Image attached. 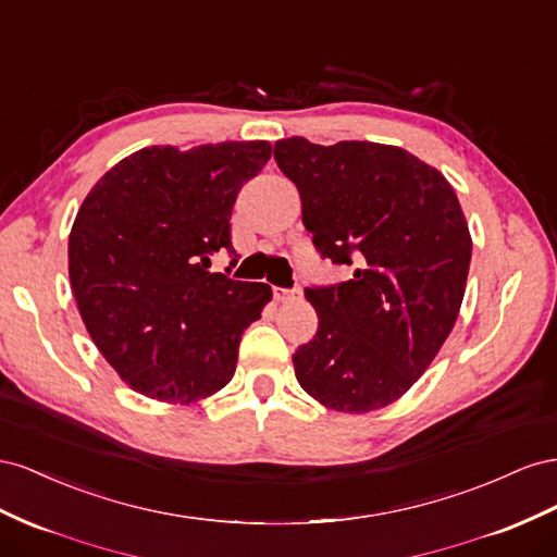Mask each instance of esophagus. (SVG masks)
I'll list each match as a JSON object with an SVG mask.
<instances>
[{
	"mask_svg": "<svg viewBox=\"0 0 557 557\" xmlns=\"http://www.w3.org/2000/svg\"><path fill=\"white\" fill-rule=\"evenodd\" d=\"M273 294H275L277 300H294V298H300V294H304V289H300V287H292V289L275 287Z\"/></svg>",
	"mask_w": 557,
	"mask_h": 557,
	"instance_id": "obj_1",
	"label": "esophagus"
}]
</instances>
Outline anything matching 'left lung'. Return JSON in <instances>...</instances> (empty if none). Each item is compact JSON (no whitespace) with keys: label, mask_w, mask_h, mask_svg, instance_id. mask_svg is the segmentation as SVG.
<instances>
[{"label":"left lung","mask_w":557,"mask_h":557,"mask_svg":"<svg viewBox=\"0 0 557 557\" xmlns=\"http://www.w3.org/2000/svg\"><path fill=\"white\" fill-rule=\"evenodd\" d=\"M322 259L352 280L308 287L320 326L294 355L300 387L341 412L406 394L455 326L471 235L453 186L420 158L375 141H275Z\"/></svg>","instance_id":"1"}]
</instances>
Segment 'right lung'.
I'll list each match as a JSON object with an SVG mask.
<instances>
[{"label":"right lung","mask_w":557,"mask_h":557,"mask_svg":"<svg viewBox=\"0 0 557 557\" xmlns=\"http://www.w3.org/2000/svg\"><path fill=\"white\" fill-rule=\"evenodd\" d=\"M268 141L141 149L92 186L70 233V282L102 357L135 392L194 404L231 383L243 331L273 296L212 273ZM235 265V259L231 261Z\"/></svg>","instance_id":"obj_1"}]
</instances>
